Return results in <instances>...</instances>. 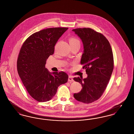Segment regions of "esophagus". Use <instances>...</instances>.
I'll use <instances>...</instances> for the list:
<instances>
[{"label": "esophagus", "mask_w": 134, "mask_h": 134, "mask_svg": "<svg viewBox=\"0 0 134 134\" xmlns=\"http://www.w3.org/2000/svg\"><path fill=\"white\" fill-rule=\"evenodd\" d=\"M68 81H69V82H73L74 81V80H73L72 77L71 76H69V77H68Z\"/></svg>", "instance_id": "1"}]
</instances>
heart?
Listing matches in <instances>:
<instances>
[{"mask_svg": "<svg viewBox=\"0 0 134 134\" xmlns=\"http://www.w3.org/2000/svg\"><path fill=\"white\" fill-rule=\"evenodd\" d=\"M69 42L70 46L75 45V44H77V43L80 44L79 40L77 38H75L74 37H71L69 40Z\"/></svg>", "mask_w": 134, "mask_h": 134, "instance_id": "heart-1", "label": "heart"}]
</instances>
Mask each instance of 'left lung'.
Returning <instances> with one entry per match:
<instances>
[{
	"instance_id": "1",
	"label": "left lung",
	"mask_w": 134,
	"mask_h": 134,
	"mask_svg": "<svg viewBox=\"0 0 134 134\" xmlns=\"http://www.w3.org/2000/svg\"><path fill=\"white\" fill-rule=\"evenodd\" d=\"M72 31L83 43L80 63L87 74L86 78H73L82 86L81 90L73 96L80 102L90 103L101 97L108 84L114 66L113 53L108 40L102 34L85 27Z\"/></svg>"
}]
</instances>
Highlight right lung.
Listing matches in <instances>:
<instances>
[{
  "instance_id": "obj_1",
  "label": "right lung",
  "mask_w": 134,
  "mask_h": 134,
  "mask_svg": "<svg viewBox=\"0 0 134 134\" xmlns=\"http://www.w3.org/2000/svg\"><path fill=\"white\" fill-rule=\"evenodd\" d=\"M67 27H53L34 33L26 40L19 51L17 70L26 90L38 102L51 100L58 86L68 81V75L63 71L50 72L45 65L54 54L58 40Z\"/></svg>"
}]
</instances>
